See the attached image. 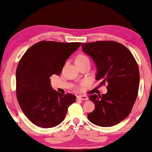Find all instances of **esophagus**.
Instances as JSON below:
<instances>
[{"label": "esophagus", "instance_id": "obj_1", "mask_svg": "<svg viewBox=\"0 0 152 152\" xmlns=\"http://www.w3.org/2000/svg\"><path fill=\"white\" fill-rule=\"evenodd\" d=\"M77 99L80 100H84V101H87V100H88V97L85 96V95H79V96H77Z\"/></svg>", "mask_w": 152, "mask_h": 152}]
</instances>
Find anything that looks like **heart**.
Listing matches in <instances>:
<instances>
[{
  "label": "heart",
  "mask_w": 152,
  "mask_h": 152,
  "mask_svg": "<svg viewBox=\"0 0 152 152\" xmlns=\"http://www.w3.org/2000/svg\"><path fill=\"white\" fill-rule=\"evenodd\" d=\"M89 61V58L87 57L86 56L80 55L77 58L76 61H78V62H84V61ZM84 83H85V82H83V83L82 84V85L84 84Z\"/></svg>",
  "instance_id": "b5f03b06"
}]
</instances>
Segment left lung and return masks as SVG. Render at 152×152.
Wrapping results in <instances>:
<instances>
[{
  "mask_svg": "<svg viewBox=\"0 0 152 152\" xmlns=\"http://www.w3.org/2000/svg\"><path fill=\"white\" fill-rule=\"evenodd\" d=\"M82 48L96 66L95 78L101 81V85L108 84L106 94L89 96L95 108L88 114V119L100 127L117 125L129 115L137 96V64L129 50L116 42L82 43Z\"/></svg>",
  "mask_w": 152,
  "mask_h": 152,
  "instance_id": "8db88e82",
  "label": "left lung"
}]
</instances>
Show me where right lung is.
<instances>
[{"mask_svg":"<svg viewBox=\"0 0 152 152\" xmlns=\"http://www.w3.org/2000/svg\"><path fill=\"white\" fill-rule=\"evenodd\" d=\"M81 43L38 42L28 49L16 71L17 98L25 116L33 124L51 128L63 121L76 101L72 94H61L51 86L50 77L60 75L70 56Z\"/></svg>","mask_w":152,"mask_h":152,"instance_id":"add662e5","label":"right lung"}]
</instances>
